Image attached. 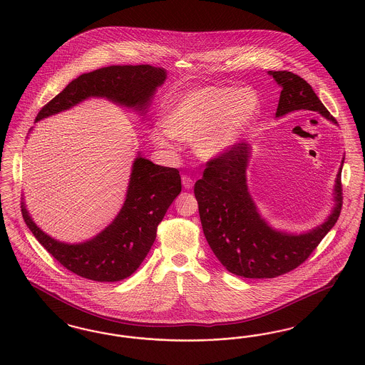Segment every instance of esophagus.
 Returning a JSON list of instances; mask_svg holds the SVG:
<instances>
[{
    "instance_id": "1",
    "label": "esophagus",
    "mask_w": 365,
    "mask_h": 365,
    "mask_svg": "<svg viewBox=\"0 0 365 365\" xmlns=\"http://www.w3.org/2000/svg\"><path fill=\"white\" fill-rule=\"evenodd\" d=\"M182 185H183V187L185 189H191L192 186H194V180L191 179L190 176H187V175H183L182 176Z\"/></svg>"
}]
</instances>
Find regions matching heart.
I'll return each instance as SVG.
<instances>
[{
    "mask_svg": "<svg viewBox=\"0 0 365 365\" xmlns=\"http://www.w3.org/2000/svg\"><path fill=\"white\" fill-rule=\"evenodd\" d=\"M260 97L252 87L205 86L171 98L164 124L150 130L157 148L174 149V139L192 142L202 160H213L232 149L260 115Z\"/></svg>",
    "mask_w": 365,
    "mask_h": 365,
    "instance_id": "heart-1",
    "label": "heart"
}]
</instances>
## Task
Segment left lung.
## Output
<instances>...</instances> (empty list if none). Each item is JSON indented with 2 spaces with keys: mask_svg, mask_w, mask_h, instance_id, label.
I'll return each mask as SVG.
<instances>
[{
  "mask_svg": "<svg viewBox=\"0 0 365 365\" xmlns=\"http://www.w3.org/2000/svg\"><path fill=\"white\" fill-rule=\"evenodd\" d=\"M268 75L282 88L277 118L312 110L336 124L307 81L289 71H268ZM250 157L252 146L242 142L209 161L204 176L195 182L194 194L204 235L227 271L242 278H275L307 260L336 223L342 208L341 173L345 157L335 178L330 215L322 225L302 232L278 230L262 217L247 186Z\"/></svg>",
  "mask_w": 365,
  "mask_h": 365,
  "instance_id": "8db88e82",
  "label": "left lung"
}]
</instances>
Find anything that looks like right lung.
I'll list each match as a JSON object with an SVG mask.
<instances>
[{"label": "right lung", "instance_id": "obj_1", "mask_svg": "<svg viewBox=\"0 0 365 365\" xmlns=\"http://www.w3.org/2000/svg\"><path fill=\"white\" fill-rule=\"evenodd\" d=\"M167 71L152 66H112L82 73L45 105L35 122L68 110L90 98H105L145 116L164 85ZM33 128H30V133ZM182 190L176 168L134 158L125 200L116 217L83 242H61L46 234L31 217L24 195L21 213L36 241L68 271L96 282H119L137 271L156 240L158 223Z\"/></svg>", "mask_w": 365, "mask_h": 365}]
</instances>
